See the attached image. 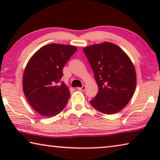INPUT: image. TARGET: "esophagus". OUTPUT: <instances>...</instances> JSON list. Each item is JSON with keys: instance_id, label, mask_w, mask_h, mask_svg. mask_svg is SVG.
Returning a JSON list of instances; mask_svg holds the SVG:
<instances>
[{"instance_id": "34e87169", "label": "esophagus", "mask_w": 160, "mask_h": 160, "mask_svg": "<svg viewBox=\"0 0 160 160\" xmlns=\"http://www.w3.org/2000/svg\"><path fill=\"white\" fill-rule=\"evenodd\" d=\"M78 90H80V91H84L85 90V86H82V88H77Z\"/></svg>"}]
</instances>
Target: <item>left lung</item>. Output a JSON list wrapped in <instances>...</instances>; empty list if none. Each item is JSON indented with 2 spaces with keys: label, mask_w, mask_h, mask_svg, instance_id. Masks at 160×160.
<instances>
[{
  "label": "left lung",
  "mask_w": 160,
  "mask_h": 160,
  "mask_svg": "<svg viewBox=\"0 0 160 160\" xmlns=\"http://www.w3.org/2000/svg\"><path fill=\"white\" fill-rule=\"evenodd\" d=\"M98 85L90 101L94 109L112 114L123 109L132 98L136 86L133 64L120 47L110 42L83 48Z\"/></svg>",
  "instance_id": "left-lung-1"
}]
</instances>
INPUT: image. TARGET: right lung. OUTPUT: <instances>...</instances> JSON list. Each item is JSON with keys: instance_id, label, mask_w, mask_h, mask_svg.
Instances as JSON below:
<instances>
[{"instance_id": "1", "label": "right lung", "mask_w": 160, "mask_h": 160, "mask_svg": "<svg viewBox=\"0 0 160 160\" xmlns=\"http://www.w3.org/2000/svg\"><path fill=\"white\" fill-rule=\"evenodd\" d=\"M76 51L73 46L50 44L29 59L23 74V91L39 114L55 116L66 107L70 91L61 80L65 64Z\"/></svg>"}]
</instances>
